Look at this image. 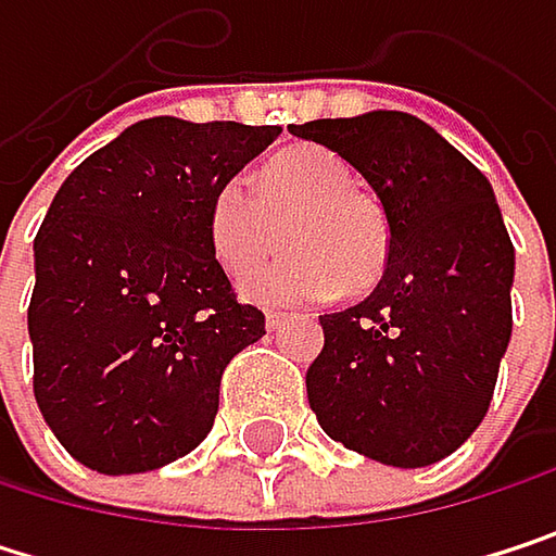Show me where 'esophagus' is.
I'll return each mask as SVG.
<instances>
[{
  "label": "esophagus",
  "instance_id": "1",
  "mask_svg": "<svg viewBox=\"0 0 556 556\" xmlns=\"http://www.w3.org/2000/svg\"><path fill=\"white\" fill-rule=\"evenodd\" d=\"M286 318H289L286 312H267V328H270V331H277V328L286 325Z\"/></svg>",
  "mask_w": 556,
  "mask_h": 556
}]
</instances>
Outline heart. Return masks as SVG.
<instances>
[{"mask_svg": "<svg viewBox=\"0 0 556 556\" xmlns=\"http://www.w3.org/2000/svg\"><path fill=\"white\" fill-rule=\"evenodd\" d=\"M279 227L290 254L241 282L244 299L257 305L328 302L341 289L357 295L387 274V215L325 148L289 144L257 169V192L244 176H231L208 202V244L231 277L250 274L276 250Z\"/></svg>", "mask_w": 556, "mask_h": 556, "instance_id": "heart-1", "label": "heart"}]
</instances>
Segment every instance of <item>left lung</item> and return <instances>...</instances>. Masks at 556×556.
Listing matches in <instances>:
<instances>
[{
	"instance_id": "left-lung-1",
	"label": "left lung",
	"mask_w": 556,
	"mask_h": 556,
	"mask_svg": "<svg viewBox=\"0 0 556 556\" xmlns=\"http://www.w3.org/2000/svg\"><path fill=\"white\" fill-rule=\"evenodd\" d=\"M334 151L377 192L389 264L377 289L321 315L305 374L331 441L389 467H428L483 421L511 338L515 251L486 176L405 112L289 128Z\"/></svg>"
}]
</instances>
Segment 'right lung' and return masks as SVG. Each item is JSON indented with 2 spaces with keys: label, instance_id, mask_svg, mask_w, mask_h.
<instances>
[{
  "label": "right lung",
  "instance_id": "obj_1",
  "mask_svg": "<svg viewBox=\"0 0 556 556\" xmlns=\"http://www.w3.org/2000/svg\"><path fill=\"white\" fill-rule=\"evenodd\" d=\"M277 125L148 118L56 189L35 238V399L83 467L122 477L199 447L222 374L267 334L231 289L205 218Z\"/></svg>",
  "mask_w": 556,
  "mask_h": 556
}]
</instances>
